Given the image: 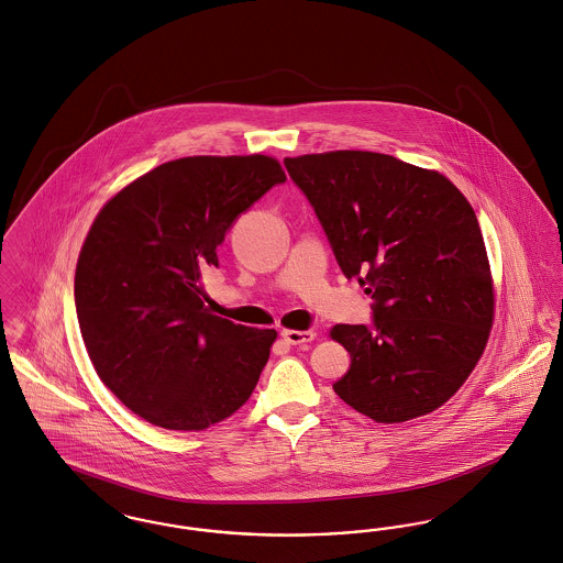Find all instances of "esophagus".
<instances>
[{"instance_id": "34e87169", "label": "esophagus", "mask_w": 563, "mask_h": 563, "mask_svg": "<svg viewBox=\"0 0 563 563\" xmlns=\"http://www.w3.org/2000/svg\"><path fill=\"white\" fill-rule=\"evenodd\" d=\"M314 335H317L314 331L283 330V338H285L289 344H306V342H312Z\"/></svg>"}]
</instances>
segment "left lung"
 <instances>
[{
	"label": "left lung",
	"instance_id": "left-lung-1",
	"mask_svg": "<svg viewBox=\"0 0 563 563\" xmlns=\"http://www.w3.org/2000/svg\"><path fill=\"white\" fill-rule=\"evenodd\" d=\"M285 166L342 272L374 298V328H331L351 353L333 391L376 423L430 415L460 391L494 328V276L470 201L444 174L383 153Z\"/></svg>",
	"mask_w": 563,
	"mask_h": 563
}]
</instances>
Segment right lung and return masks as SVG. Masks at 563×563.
<instances>
[{"label":"right lung","mask_w":563,"mask_h":563,"mask_svg":"<svg viewBox=\"0 0 563 563\" xmlns=\"http://www.w3.org/2000/svg\"><path fill=\"white\" fill-rule=\"evenodd\" d=\"M285 180L269 155H198L103 203L76 264V314L101 383L133 415L208 430L253 394L278 333L212 314L201 274L233 219Z\"/></svg>","instance_id":"add662e5"}]
</instances>
